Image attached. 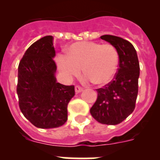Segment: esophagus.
I'll list each match as a JSON object with an SVG mask.
<instances>
[{"instance_id":"obj_1","label":"esophagus","mask_w":160,"mask_h":160,"mask_svg":"<svg viewBox=\"0 0 160 160\" xmlns=\"http://www.w3.org/2000/svg\"><path fill=\"white\" fill-rule=\"evenodd\" d=\"M83 89L81 87H79V86H75V92L76 93H80L82 91Z\"/></svg>"}]
</instances>
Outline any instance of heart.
I'll list each match as a JSON object with an SVG mask.
<instances>
[{
    "label": "heart",
    "mask_w": 160,
    "mask_h": 160,
    "mask_svg": "<svg viewBox=\"0 0 160 160\" xmlns=\"http://www.w3.org/2000/svg\"><path fill=\"white\" fill-rule=\"evenodd\" d=\"M58 66L66 78L78 75L82 68L87 81L105 85L112 81L116 73L118 54L111 44L79 42L68 48L66 58H59Z\"/></svg>",
    "instance_id": "obj_1"
}]
</instances>
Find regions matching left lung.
<instances>
[{"instance_id": "obj_1", "label": "left lung", "mask_w": 160, "mask_h": 160, "mask_svg": "<svg viewBox=\"0 0 160 160\" xmlns=\"http://www.w3.org/2000/svg\"><path fill=\"white\" fill-rule=\"evenodd\" d=\"M101 39L117 49L118 71L111 82L97 89L98 97L90 112L102 124L117 125L134 111L138 90L139 63L132 44L123 38L103 35Z\"/></svg>"}]
</instances>
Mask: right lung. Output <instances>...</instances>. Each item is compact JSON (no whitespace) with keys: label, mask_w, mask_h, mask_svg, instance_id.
<instances>
[{"label":"right lung","mask_w":160,"mask_h":160,"mask_svg":"<svg viewBox=\"0 0 160 160\" xmlns=\"http://www.w3.org/2000/svg\"><path fill=\"white\" fill-rule=\"evenodd\" d=\"M53 38L46 36L32 43L18 66L17 93L19 107L33 126L56 128L67 120V105L74 86L57 82Z\"/></svg>","instance_id":"right-lung-1"}]
</instances>
